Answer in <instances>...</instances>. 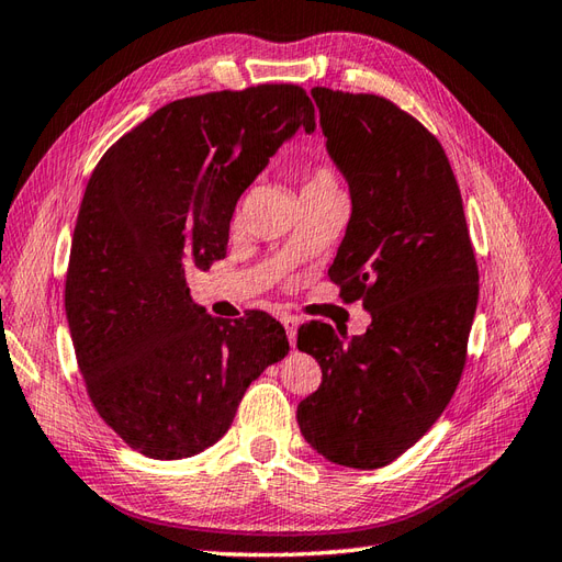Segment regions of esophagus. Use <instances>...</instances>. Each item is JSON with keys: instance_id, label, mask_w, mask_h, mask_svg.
<instances>
[{"instance_id": "1", "label": "esophagus", "mask_w": 562, "mask_h": 562, "mask_svg": "<svg viewBox=\"0 0 562 562\" xmlns=\"http://www.w3.org/2000/svg\"><path fill=\"white\" fill-rule=\"evenodd\" d=\"M281 324L285 328V336H289V340H291V346H295V340H297V319L291 317V314H283Z\"/></svg>"}]
</instances>
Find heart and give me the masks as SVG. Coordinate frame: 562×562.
Here are the masks:
<instances>
[{
	"mask_svg": "<svg viewBox=\"0 0 562 562\" xmlns=\"http://www.w3.org/2000/svg\"><path fill=\"white\" fill-rule=\"evenodd\" d=\"M326 190H340L336 176L328 169H314L303 183V195L307 193H326Z\"/></svg>",
	"mask_w": 562,
	"mask_h": 562,
	"instance_id": "1",
	"label": "heart"
}]
</instances>
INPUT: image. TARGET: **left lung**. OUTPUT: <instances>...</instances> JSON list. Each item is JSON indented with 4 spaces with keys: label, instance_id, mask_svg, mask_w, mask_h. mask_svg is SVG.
I'll return each instance as SVG.
<instances>
[{
    "label": "left lung",
    "instance_id": "1",
    "mask_svg": "<svg viewBox=\"0 0 562 562\" xmlns=\"http://www.w3.org/2000/svg\"><path fill=\"white\" fill-rule=\"evenodd\" d=\"M326 153L352 214L328 277L372 314L348 338L310 322L297 350L322 384L297 405L328 462L376 470L413 448L453 398L479 297L460 188L441 143L379 94L314 88Z\"/></svg>",
    "mask_w": 562,
    "mask_h": 562
}]
</instances>
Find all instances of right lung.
Segmentation results:
<instances>
[{
    "label": "right lung",
    "mask_w": 562,
    "mask_h": 562,
    "mask_svg": "<svg viewBox=\"0 0 562 562\" xmlns=\"http://www.w3.org/2000/svg\"><path fill=\"white\" fill-rule=\"evenodd\" d=\"M297 86L210 92L161 106L92 171L66 273V319L88 395L138 453L181 460L228 431L245 389L289 355L265 312L214 319L186 267L226 257L236 202L305 128Z\"/></svg>",
    "instance_id": "add662e5"
}]
</instances>
